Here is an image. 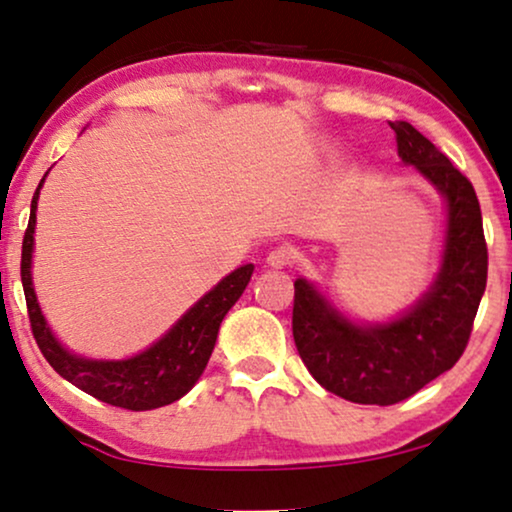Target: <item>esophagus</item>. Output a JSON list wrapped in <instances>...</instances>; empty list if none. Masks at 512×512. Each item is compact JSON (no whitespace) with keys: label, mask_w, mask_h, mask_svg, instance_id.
<instances>
[{"label":"esophagus","mask_w":512,"mask_h":512,"mask_svg":"<svg viewBox=\"0 0 512 512\" xmlns=\"http://www.w3.org/2000/svg\"><path fill=\"white\" fill-rule=\"evenodd\" d=\"M296 258H298V254H296V249H291V247H275L268 254V265L270 268H275V270H282V268H291L293 263H296Z\"/></svg>","instance_id":"esophagus-1"}]
</instances>
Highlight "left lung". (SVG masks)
I'll use <instances>...</instances> for the list:
<instances>
[{"mask_svg": "<svg viewBox=\"0 0 512 512\" xmlns=\"http://www.w3.org/2000/svg\"><path fill=\"white\" fill-rule=\"evenodd\" d=\"M398 156L447 200L443 268L429 293L391 324L356 326L312 284H293V340L314 380L363 405H394L461 359L487 286V242L475 188L443 151L410 123H389Z\"/></svg>", "mask_w": 512, "mask_h": 512, "instance_id": "1", "label": "left lung"}]
</instances>
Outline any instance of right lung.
I'll list each match as a JSON object with an SVG mask.
<instances>
[{
	"mask_svg": "<svg viewBox=\"0 0 512 512\" xmlns=\"http://www.w3.org/2000/svg\"><path fill=\"white\" fill-rule=\"evenodd\" d=\"M44 179L39 181V188ZM39 188L34 191L30 223L23 237V256H20V279H23L27 317H30L32 335L58 375L72 382L97 401L116 405L125 410H153L179 401L188 389L198 382L212 356L216 335L223 317L237 303L247 289L254 265H242L228 277H223L212 291L205 293L177 324L165 333L156 345L146 352L125 361H90L69 354L53 333L48 331L44 314L39 310L37 296L32 289V244L34 221H37Z\"/></svg>",
	"mask_w": 512,
	"mask_h": 512,
	"instance_id": "right-lung-1",
	"label": "right lung"
}]
</instances>
